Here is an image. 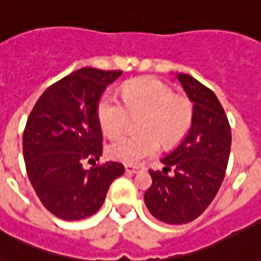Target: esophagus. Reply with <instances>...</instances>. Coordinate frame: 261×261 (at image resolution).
Here are the masks:
<instances>
[{
	"label": "esophagus",
	"instance_id": "1",
	"mask_svg": "<svg viewBox=\"0 0 261 261\" xmlns=\"http://www.w3.org/2000/svg\"><path fill=\"white\" fill-rule=\"evenodd\" d=\"M142 170H144V167H141V166L125 165V173H128V174H136V173H140Z\"/></svg>",
	"mask_w": 261,
	"mask_h": 261
}]
</instances>
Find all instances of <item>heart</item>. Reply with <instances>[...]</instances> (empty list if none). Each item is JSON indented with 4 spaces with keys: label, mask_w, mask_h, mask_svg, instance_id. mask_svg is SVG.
I'll list each match as a JSON object with an SVG mask.
<instances>
[{
    "label": "heart",
    "mask_w": 261,
    "mask_h": 261,
    "mask_svg": "<svg viewBox=\"0 0 261 261\" xmlns=\"http://www.w3.org/2000/svg\"><path fill=\"white\" fill-rule=\"evenodd\" d=\"M123 103L109 94L96 103V119L102 133L116 138L127 128L130 116H140L138 136L123 137L108 146V155L125 165H137L155 155L162 146L178 144L188 133L194 117L190 98L174 94L173 88L155 77H141L127 83Z\"/></svg>",
    "instance_id": "1"
}]
</instances>
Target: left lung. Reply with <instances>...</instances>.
Listing matches in <instances>:
<instances>
[{"mask_svg": "<svg viewBox=\"0 0 261 261\" xmlns=\"http://www.w3.org/2000/svg\"><path fill=\"white\" fill-rule=\"evenodd\" d=\"M175 77L194 103L192 124L182 142L162 159L163 173L149 170L152 185L144 200L160 221L187 224L198 219L219 192L228 165L231 127L210 88L185 73ZM171 168L175 174L170 177Z\"/></svg>", "mask_w": 261, "mask_h": 261, "instance_id": "obj_1", "label": "left lung"}]
</instances>
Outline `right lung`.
Wrapping results in <instances>:
<instances>
[{"instance_id": "obj_1", "label": "right lung", "mask_w": 261, "mask_h": 261, "mask_svg": "<svg viewBox=\"0 0 261 261\" xmlns=\"http://www.w3.org/2000/svg\"><path fill=\"white\" fill-rule=\"evenodd\" d=\"M123 73L83 67L42 92L23 133V158L38 199L58 219L76 221L101 209L124 166L106 162L90 170L84 160L102 155L96 103Z\"/></svg>"}]
</instances>
